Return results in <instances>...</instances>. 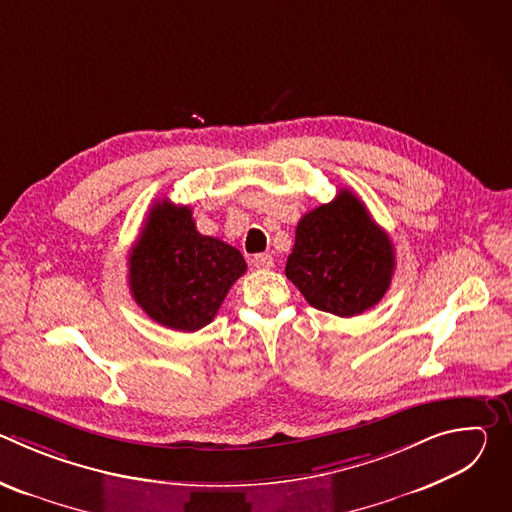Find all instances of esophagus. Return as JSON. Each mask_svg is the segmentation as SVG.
Returning a JSON list of instances; mask_svg holds the SVG:
<instances>
[{"label": "esophagus", "instance_id": "1", "mask_svg": "<svg viewBox=\"0 0 512 512\" xmlns=\"http://www.w3.org/2000/svg\"><path fill=\"white\" fill-rule=\"evenodd\" d=\"M251 261H253V265H255L257 269H271V267H273V257H271L269 253H259V255H255Z\"/></svg>", "mask_w": 512, "mask_h": 512}]
</instances>
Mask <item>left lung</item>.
Listing matches in <instances>:
<instances>
[{
  "label": "left lung",
  "mask_w": 512,
  "mask_h": 512,
  "mask_svg": "<svg viewBox=\"0 0 512 512\" xmlns=\"http://www.w3.org/2000/svg\"><path fill=\"white\" fill-rule=\"evenodd\" d=\"M395 249L367 206L342 188L304 214L285 275L310 306L340 318L377 306L391 285Z\"/></svg>",
  "instance_id": "1"
}]
</instances>
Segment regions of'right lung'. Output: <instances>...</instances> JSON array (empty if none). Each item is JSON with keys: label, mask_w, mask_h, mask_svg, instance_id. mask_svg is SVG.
<instances>
[{"label": "right lung", "mask_w": 512, "mask_h": 512, "mask_svg": "<svg viewBox=\"0 0 512 512\" xmlns=\"http://www.w3.org/2000/svg\"><path fill=\"white\" fill-rule=\"evenodd\" d=\"M129 291L154 322L196 332L247 271L239 249L196 231L190 206L156 202L129 253Z\"/></svg>", "instance_id": "1"}]
</instances>
